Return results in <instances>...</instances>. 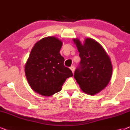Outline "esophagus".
Wrapping results in <instances>:
<instances>
[{
    "label": "esophagus",
    "mask_w": 130,
    "mask_h": 130,
    "mask_svg": "<svg viewBox=\"0 0 130 130\" xmlns=\"http://www.w3.org/2000/svg\"><path fill=\"white\" fill-rule=\"evenodd\" d=\"M70 70H72V72L73 73H74V67L73 66H71L70 67Z\"/></svg>",
    "instance_id": "esophagus-1"
}]
</instances>
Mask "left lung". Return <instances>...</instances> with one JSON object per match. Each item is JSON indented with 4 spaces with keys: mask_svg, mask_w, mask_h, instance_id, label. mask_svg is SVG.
<instances>
[{
    "mask_svg": "<svg viewBox=\"0 0 130 130\" xmlns=\"http://www.w3.org/2000/svg\"><path fill=\"white\" fill-rule=\"evenodd\" d=\"M73 41L81 58L80 67L74 72V79L83 92L89 95H96L105 88L111 80V58L102 46L93 39L86 38L83 44L78 38Z\"/></svg>",
    "mask_w": 130,
    "mask_h": 130,
    "instance_id": "obj_1",
    "label": "left lung"
}]
</instances>
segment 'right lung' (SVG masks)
<instances>
[{"mask_svg":"<svg viewBox=\"0 0 130 130\" xmlns=\"http://www.w3.org/2000/svg\"><path fill=\"white\" fill-rule=\"evenodd\" d=\"M63 42L51 36L35 44L25 65V73L34 91L42 96H51L60 91L67 78L72 77L70 69L64 66L60 53Z\"/></svg>","mask_w":130,"mask_h":130,"instance_id":"add662e5","label":"right lung"}]
</instances>
